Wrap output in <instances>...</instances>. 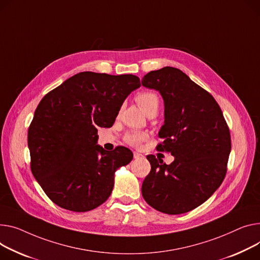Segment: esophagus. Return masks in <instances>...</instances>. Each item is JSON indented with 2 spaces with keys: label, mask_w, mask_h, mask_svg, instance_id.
<instances>
[{
  "label": "esophagus",
  "mask_w": 260,
  "mask_h": 260,
  "mask_svg": "<svg viewBox=\"0 0 260 260\" xmlns=\"http://www.w3.org/2000/svg\"><path fill=\"white\" fill-rule=\"evenodd\" d=\"M143 157V154H141V153H139V152H137V151H134V158L135 159H140V158H142Z\"/></svg>",
  "instance_id": "1"
}]
</instances>
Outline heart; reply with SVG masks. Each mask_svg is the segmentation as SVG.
<instances>
[{"label":"heart","mask_w":260,"mask_h":260,"mask_svg":"<svg viewBox=\"0 0 260 260\" xmlns=\"http://www.w3.org/2000/svg\"><path fill=\"white\" fill-rule=\"evenodd\" d=\"M136 101L143 112L148 115L150 113H158L160 106V98L157 93L152 91H143L136 96ZM147 138L145 133L141 132H131L125 135V142L132 146H139L142 141Z\"/></svg>","instance_id":"heart-1"}]
</instances>
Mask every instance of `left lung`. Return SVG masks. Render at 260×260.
<instances>
[{
    "label": "left lung",
    "instance_id": "left-lung-1",
    "mask_svg": "<svg viewBox=\"0 0 260 260\" xmlns=\"http://www.w3.org/2000/svg\"><path fill=\"white\" fill-rule=\"evenodd\" d=\"M142 85L160 92L164 124L157 148L175 161L147 155L151 169L142 184V196L152 208L182 214L208 200L222 183L231 151L230 131L210 93L177 68L147 73Z\"/></svg>",
    "mask_w": 260,
    "mask_h": 260
}]
</instances>
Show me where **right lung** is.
<instances>
[{"label": "right lung", "instance_id": "add662e5", "mask_svg": "<svg viewBox=\"0 0 260 260\" xmlns=\"http://www.w3.org/2000/svg\"><path fill=\"white\" fill-rule=\"evenodd\" d=\"M140 85L132 74L80 72L41 100L28 129L31 171L54 204L86 212L109 199L116 170L133 160V152L103 149L97 128L111 127Z\"/></svg>", "mask_w": 260, "mask_h": 260}]
</instances>
